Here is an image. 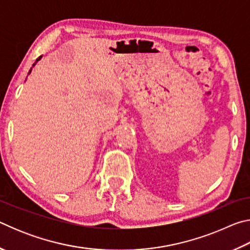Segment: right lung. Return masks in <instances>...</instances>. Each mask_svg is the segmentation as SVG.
I'll use <instances>...</instances> for the list:
<instances>
[{
  "mask_svg": "<svg viewBox=\"0 0 250 250\" xmlns=\"http://www.w3.org/2000/svg\"><path fill=\"white\" fill-rule=\"evenodd\" d=\"M40 58H41V56H40L39 58H37V59H36V62H37V61H40ZM34 65H35V64H34ZM34 65H33V66H34ZM31 70H32V68H31ZM31 70H29V71H28V74H29V73H31Z\"/></svg>",
  "mask_w": 250,
  "mask_h": 250,
  "instance_id": "right-lung-1",
  "label": "right lung"
}]
</instances>
